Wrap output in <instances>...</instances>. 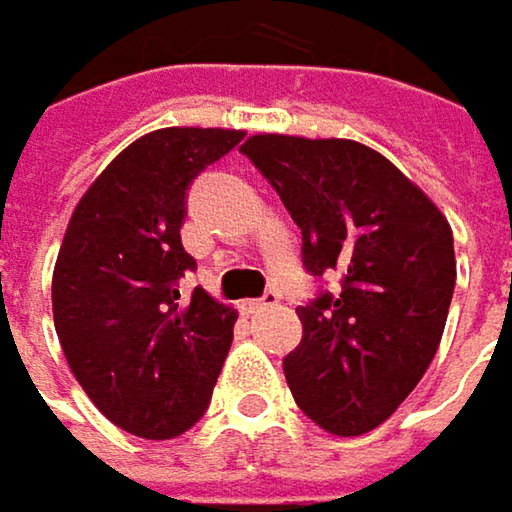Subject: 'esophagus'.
<instances>
[{
    "label": "esophagus",
    "instance_id": "34e87169",
    "mask_svg": "<svg viewBox=\"0 0 512 512\" xmlns=\"http://www.w3.org/2000/svg\"><path fill=\"white\" fill-rule=\"evenodd\" d=\"M275 302H278V293H266V296H260V299L243 302V310H246V313H257V310H263V307H269V304Z\"/></svg>",
    "mask_w": 512,
    "mask_h": 512
}]
</instances>
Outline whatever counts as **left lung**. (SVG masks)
<instances>
[{
  "label": "left lung",
  "instance_id": "8db88e82",
  "mask_svg": "<svg viewBox=\"0 0 512 512\" xmlns=\"http://www.w3.org/2000/svg\"><path fill=\"white\" fill-rule=\"evenodd\" d=\"M240 152L302 228L310 275L340 290L296 307L302 343L284 357L296 404L357 437L390 419L431 366L454 296V237L437 205L354 140L255 134Z\"/></svg>",
  "mask_w": 512,
  "mask_h": 512
}]
</instances>
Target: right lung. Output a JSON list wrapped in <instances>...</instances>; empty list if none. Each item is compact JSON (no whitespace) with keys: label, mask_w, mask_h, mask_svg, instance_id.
<instances>
[{"label":"right lung","mask_w":512,"mask_h":512,"mask_svg":"<svg viewBox=\"0 0 512 512\" xmlns=\"http://www.w3.org/2000/svg\"><path fill=\"white\" fill-rule=\"evenodd\" d=\"M246 134L161 128L93 181L72 213L52 313L75 381L122 431L172 440L210 404L234 340L237 310L202 287L181 296L196 260L181 246L187 190Z\"/></svg>","instance_id":"right-lung-1"}]
</instances>
